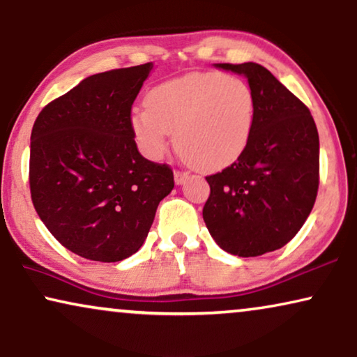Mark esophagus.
Listing matches in <instances>:
<instances>
[{"label": "esophagus", "instance_id": "34e87169", "mask_svg": "<svg viewBox=\"0 0 357 357\" xmlns=\"http://www.w3.org/2000/svg\"><path fill=\"white\" fill-rule=\"evenodd\" d=\"M186 179H189L188 173H184V171H174V183L176 184L186 183Z\"/></svg>", "mask_w": 357, "mask_h": 357}]
</instances>
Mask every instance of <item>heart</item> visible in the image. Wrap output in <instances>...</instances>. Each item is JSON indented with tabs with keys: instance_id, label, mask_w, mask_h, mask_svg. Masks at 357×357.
Wrapping results in <instances>:
<instances>
[{
	"instance_id": "obj_1",
	"label": "heart",
	"mask_w": 357,
	"mask_h": 357,
	"mask_svg": "<svg viewBox=\"0 0 357 357\" xmlns=\"http://www.w3.org/2000/svg\"><path fill=\"white\" fill-rule=\"evenodd\" d=\"M256 102L245 79L215 71L188 73L156 84L145 107L130 112V130L142 153L160 160L171 134L188 163L220 171L245 153L255 127Z\"/></svg>"
}]
</instances>
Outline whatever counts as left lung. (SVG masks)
<instances>
[{
	"instance_id": "obj_1",
	"label": "left lung",
	"mask_w": 357,
	"mask_h": 357,
	"mask_svg": "<svg viewBox=\"0 0 357 357\" xmlns=\"http://www.w3.org/2000/svg\"><path fill=\"white\" fill-rule=\"evenodd\" d=\"M215 66L248 78L256 116L240 160L206 178L211 196L202 217L227 253L261 256L289 243L310 215L320 183L317 126L305 104L264 66Z\"/></svg>"
}]
</instances>
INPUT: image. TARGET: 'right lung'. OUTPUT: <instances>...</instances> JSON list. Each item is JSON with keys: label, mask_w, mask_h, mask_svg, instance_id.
I'll return each mask as SVG.
<instances>
[{"label": "right lung", "mask_w": 357, "mask_h": 357, "mask_svg": "<svg viewBox=\"0 0 357 357\" xmlns=\"http://www.w3.org/2000/svg\"><path fill=\"white\" fill-rule=\"evenodd\" d=\"M153 63L91 75L37 116L29 186L40 220L75 255L101 263L144 245L174 188L168 165L144 158L130 112Z\"/></svg>", "instance_id": "1"}]
</instances>
